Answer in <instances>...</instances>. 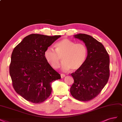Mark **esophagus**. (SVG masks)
Returning a JSON list of instances; mask_svg holds the SVG:
<instances>
[{
	"instance_id": "1",
	"label": "esophagus",
	"mask_w": 122,
	"mask_h": 122,
	"mask_svg": "<svg viewBox=\"0 0 122 122\" xmlns=\"http://www.w3.org/2000/svg\"><path fill=\"white\" fill-rule=\"evenodd\" d=\"M65 76V75H64V74H61V78H64Z\"/></svg>"
}]
</instances>
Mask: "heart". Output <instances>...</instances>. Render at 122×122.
Listing matches in <instances>:
<instances>
[{
  "mask_svg": "<svg viewBox=\"0 0 122 122\" xmlns=\"http://www.w3.org/2000/svg\"><path fill=\"white\" fill-rule=\"evenodd\" d=\"M56 51L53 48H47L44 56L51 66L57 68L61 61L63 63L61 69L66 71L71 69L76 71L80 68L86 60L87 50L83 43H76L71 40L65 38L58 42L55 46Z\"/></svg>",
  "mask_w": 122,
  "mask_h": 122,
  "instance_id": "obj_1",
  "label": "heart"
}]
</instances>
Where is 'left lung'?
Segmentation results:
<instances>
[{
    "instance_id": "obj_1",
    "label": "left lung",
    "mask_w": 122,
    "mask_h": 122,
    "mask_svg": "<svg viewBox=\"0 0 122 122\" xmlns=\"http://www.w3.org/2000/svg\"><path fill=\"white\" fill-rule=\"evenodd\" d=\"M74 37L85 43L87 56L82 66L71 74L74 83L70 92L76 99L88 101L99 95L108 80L109 56L103 45L92 36L79 34Z\"/></svg>"
}]
</instances>
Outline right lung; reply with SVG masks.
Here are the masks:
<instances>
[{
  "mask_svg": "<svg viewBox=\"0 0 122 122\" xmlns=\"http://www.w3.org/2000/svg\"><path fill=\"white\" fill-rule=\"evenodd\" d=\"M60 37L30 34L14 49L10 75L16 92L27 101L44 102L51 94V83L61 79L44 56L46 48Z\"/></svg>",
  "mask_w": 122,
  "mask_h": 122,
  "instance_id": "right-lung-1",
  "label": "right lung"
}]
</instances>
